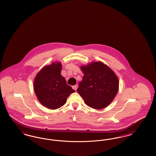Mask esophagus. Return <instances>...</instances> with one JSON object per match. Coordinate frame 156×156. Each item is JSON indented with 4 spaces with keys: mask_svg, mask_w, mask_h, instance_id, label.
<instances>
[{
    "mask_svg": "<svg viewBox=\"0 0 156 156\" xmlns=\"http://www.w3.org/2000/svg\"><path fill=\"white\" fill-rule=\"evenodd\" d=\"M73 88L76 90L77 89V88H78V85H75L74 86H73Z\"/></svg>",
    "mask_w": 156,
    "mask_h": 156,
    "instance_id": "esophagus-1",
    "label": "esophagus"
}]
</instances>
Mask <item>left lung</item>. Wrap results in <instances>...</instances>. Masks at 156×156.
<instances>
[{"instance_id": "left-lung-1", "label": "left lung", "mask_w": 156, "mask_h": 156, "mask_svg": "<svg viewBox=\"0 0 156 156\" xmlns=\"http://www.w3.org/2000/svg\"><path fill=\"white\" fill-rule=\"evenodd\" d=\"M83 73L78 93L85 104L95 109L106 108L116 97L119 89V80L111 69L103 62H92L81 66Z\"/></svg>"}]
</instances>
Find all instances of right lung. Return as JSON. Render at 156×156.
I'll return each mask as SVG.
<instances>
[{
    "label": "right lung",
    "mask_w": 156,
    "mask_h": 156,
    "mask_svg": "<svg viewBox=\"0 0 156 156\" xmlns=\"http://www.w3.org/2000/svg\"><path fill=\"white\" fill-rule=\"evenodd\" d=\"M61 68L60 62H53L42 68L34 79V89L39 102L50 109L63 106L75 92L61 75Z\"/></svg>",
    "instance_id": "right-lung-1"
}]
</instances>
